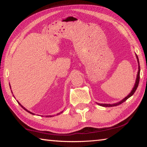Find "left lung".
Instances as JSON below:
<instances>
[{
    "instance_id": "8db88e82",
    "label": "left lung",
    "mask_w": 147,
    "mask_h": 147,
    "mask_svg": "<svg viewBox=\"0 0 147 147\" xmlns=\"http://www.w3.org/2000/svg\"><path fill=\"white\" fill-rule=\"evenodd\" d=\"M137 59H138V63H139V71H138V75H137V78H136V84H135V86H134V88L132 89V91H131V93L128 94L127 96H126L125 98H124L123 100H121V102H119L117 103H115V104H98V105H100L101 106H103V107H113V106H118L119 104H121L122 103H123L124 102H125L126 100H127L128 98H129L133 95L135 93L137 88H138V85H139V78H140V66H139V59H138V57L137 56Z\"/></svg>"
}]
</instances>
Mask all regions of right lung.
Listing matches in <instances>:
<instances>
[{
  "instance_id": "right-lung-1",
  "label": "right lung",
  "mask_w": 147,
  "mask_h": 147,
  "mask_svg": "<svg viewBox=\"0 0 147 147\" xmlns=\"http://www.w3.org/2000/svg\"><path fill=\"white\" fill-rule=\"evenodd\" d=\"M17 102H18V101H17ZM18 103H19V105H20V106H21L22 107V108H23V109H24V110H26V111H28V113H30V114H32V115H34V113H32V112H30V111H28V110H27V109H25V108H24V107H23V106H22V105H21V104H20V103L19 102H18ZM62 113V111H61V113H58V114H57V115H59V114H60V113ZM47 117H52V116H47Z\"/></svg>"
}]
</instances>
